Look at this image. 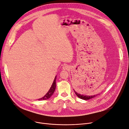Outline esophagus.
<instances>
[{
	"instance_id": "obj_1",
	"label": "esophagus",
	"mask_w": 129,
	"mask_h": 129,
	"mask_svg": "<svg viewBox=\"0 0 129 129\" xmlns=\"http://www.w3.org/2000/svg\"><path fill=\"white\" fill-rule=\"evenodd\" d=\"M70 69V67L67 65H65L63 66V69L64 70H69Z\"/></svg>"
}]
</instances>
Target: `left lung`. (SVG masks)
Returning <instances> with one entry per match:
<instances>
[{"mask_svg":"<svg viewBox=\"0 0 129 129\" xmlns=\"http://www.w3.org/2000/svg\"><path fill=\"white\" fill-rule=\"evenodd\" d=\"M74 92H75V94L76 95H77L78 98L81 99H82V100H89V99H92V98H94V97H95L96 96L98 95V94H97V95H96H96H91V96L84 95H83V94H81L78 93L76 92L75 90H74Z\"/></svg>","mask_w":129,"mask_h":129,"instance_id":"obj_1","label":"left lung"}]
</instances>
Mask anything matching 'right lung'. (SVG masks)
Returning a JSON list of instances; mask_svg holds the SVG:
<instances>
[{
    "label": "right lung",
    "instance_id": "right-lung-1",
    "mask_svg": "<svg viewBox=\"0 0 129 129\" xmlns=\"http://www.w3.org/2000/svg\"><path fill=\"white\" fill-rule=\"evenodd\" d=\"M56 76H55V77L54 78V80L53 82L51 88H49L48 92L45 95L43 98H42L41 99H39L38 100H40V101L46 100H47V99H49L52 96V95L54 93L55 88H56Z\"/></svg>",
    "mask_w": 129,
    "mask_h": 129
}]
</instances>
